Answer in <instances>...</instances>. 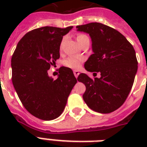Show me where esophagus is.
I'll return each mask as SVG.
<instances>
[{
  "label": "esophagus",
  "instance_id": "esophagus-1",
  "mask_svg": "<svg viewBox=\"0 0 147 147\" xmlns=\"http://www.w3.org/2000/svg\"><path fill=\"white\" fill-rule=\"evenodd\" d=\"M73 72H74V75H75V76H76V78H77V77L78 76V75L80 74L79 71H78V70H74Z\"/></svg>",
  "mask_w": 147,
  "mask_h": 147
}]
</instances>
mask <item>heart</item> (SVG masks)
Segmentation results:
<instances>
[{
  "instance_id": "heart-1",
  "label": "heart",
  "mask_w": 147,
  "mask_h": 147,
  "mask_svg": "<svg viewBox=\"0 0 147 147\" xmlns=\"http://www.w3.org/2000/svg\"><path fill=\"white\" fill-rule=\"evenodd\" d=\"M87 37V36L84 35V34H78L77 36V41H78V42H79ZM83 61H84V59L82 58L70 56V57H68L64 60L63 64L66 67H69V68H71V69H77L80 68Z\"/></svg>"
}]
</instances>
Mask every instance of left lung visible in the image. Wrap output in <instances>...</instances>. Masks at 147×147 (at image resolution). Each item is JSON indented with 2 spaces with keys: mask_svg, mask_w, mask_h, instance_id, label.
<instances>
[{
  "mask_svg": "<svg viewBox=\"0 0 147 147\" xmlns=\"http://www.w3.org/2000/svg\"><path fill=\"white\" fill-rule=\"evenodd\" d=\"M76 28L92 39L93 54L85 62V69L100 73L94 79L85 73L78 76V82L86 87L83 99L94 111H114L124 103L134 82L138 65L134 49L124 36L105 24L90 23Z\"/></svg>",
  "mask_w": 147,
  "mask_h": 147,
  "instance_id": "left-lung-1",
  "label": "left lung"
}]
</instances>
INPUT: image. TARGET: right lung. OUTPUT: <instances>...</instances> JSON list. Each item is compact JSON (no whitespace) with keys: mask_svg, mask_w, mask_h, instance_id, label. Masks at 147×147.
I'll return each mask as SVG.
<instances>
[{"mask_svg":"<svg viewBox=\"0 0 147 147\" xmlns=\"http://www.w3.org/2000/svg\"><path fill=\"white\" fill-rule=\"evenodd\" d=\"M73 26H43L30 31L17 43L11 58L12 82L24 107L41 120L51 121L61 115L70 92L77 82L67 67L59 69L57 79L48 75L59 59L63 36Z\"/></svg>","mask_w":147,"mask_h":147,"instance_id":"obj_1","label":"right lung"}]
</instances>
